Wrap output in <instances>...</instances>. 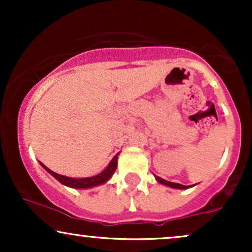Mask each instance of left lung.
<instances>
[{
	"label": "left lung",
	"mask_w": 252,
	"mask_h": 252,
	"mask_svg": "<svg viewBox=\"0 0 252 252\" xmlns=\"http://www.w3.org/2000/svg\"><path fill=\"white\" fill-rule=\"evenodd\" d=\"M154 176H155L156 181H158V184L164 185V186L172 187V189H189V187H192V186H184V185L176 184V182H170V181H167V180H164V179L160 178V176H156V175H154Z\"/></svg>",
	"instance_id": "left-lung-1"
}]
</instances>
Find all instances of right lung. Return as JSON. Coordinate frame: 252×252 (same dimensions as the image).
Here are the masks:
<instances>
[{"instance_id":"1","label":"right lung","mask_w":252,"mask_h":252,"mask_svg":"<svg viewBox=\"0 0 252 252\" xmlns=\"http://www.w3.org/2000/svg\"><path fill=\"white\" fill-rule=\"evenodd\" d=\"M118 155H120V153H117V154L112 158V160L110 161L108 167H106L103 172H100L99 174L94 176H90V178H70V176L60 175L58 174V173L53 172V170H51L50 168H47L43 163L40 162V164H41L42 168L47 170L53 178H56L60 184L65 185V186L67 187H71V189H92V187H96V186H99V185L105 184V182H108L110 179H111V176L114 175L115 170L117 168Z\"/></svg>"}]
</instances>
